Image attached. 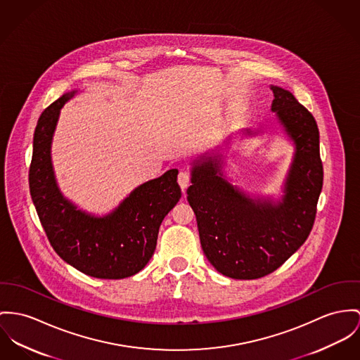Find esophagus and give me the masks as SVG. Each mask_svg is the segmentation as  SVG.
I'll return each mask as SVG.
<instances>
[{
    "label": "esophagus",
    "mask_w": 360,
    "mask_h": 360,
    "mask_svg": "<svg viewBox=\"0 0 360 360\" xmlns=\"http://www.w3.org/2000/svg\"><path fill=\"white\" fill-rule=\"evenodd\" d=\"M178 184H179V186H181L182 191H185V189L189 186V184H191V175H189L188 171H181V172L178 174Z\"/></svg>",
    "instance_id": "obj_1"
}]
</instances>
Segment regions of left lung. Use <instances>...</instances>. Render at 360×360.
Wrapping results in <instances>:
<instances>
[{
  "mask_svg": "<svg viewBox=\"0 0 360 360\" xmlns=\"http://www.w3.org/2000/svg\"><path fill=\"white\" fill-rule=\"evenodd\" d=\"M271 112L283 137L293 146L292 162L279 197L249 193L227 175L229 136L224 143L191 163L188 201L195 214L201 248L223 276L234 279L264 277L281 267L304 244L315 221L323 185L319 130L314 116L279 86L270 84ZM260 129H241L256 137ZM234 134V133H233Z\"/></svg>",
  "mask_w": 360,
  "mask_h": 360,
  "instance_id": "8db88e82",
  "label": "left lung"
}]
</instances>
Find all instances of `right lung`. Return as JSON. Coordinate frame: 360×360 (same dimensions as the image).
<instances>
[{
	"mask_svg": "<svg viewBox=\"0 0 360 360\" xmlns=\"http://www.w3.org/2000/svg\"><path fill=\"white\" fill-rule=\"evenodd\" d=\"M78 93L63 94L38 119L28 174L31 198L51 245L65 263L90 277H131L150 260L160 224L182 195L178 169L141 184L104 215L68 200L56 179L52 143L61 108Z\"/></svg>",
	"mask_w": 360,
	"mask_h": 360,
	"instance_id": "right-lung-1",
	"label": "right lung"
}]
</instances>
